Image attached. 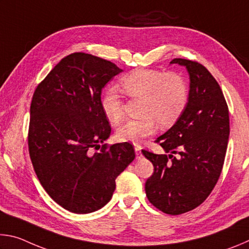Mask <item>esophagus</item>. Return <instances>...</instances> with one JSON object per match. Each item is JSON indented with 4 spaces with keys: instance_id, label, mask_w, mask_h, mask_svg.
I'll return each mask as SVG.
<instances>
[{
    "instance_id": "1",
    "label": "esophagus",
    "mask_w": 249,
    "mask_h": 249,
    "mask_svg": "<svg viewBox=\"0 0 249 249\" xmlns=\"http://www.w3.org/2000/svg\"><path fill=\"white\" fill-rule=\"evenodd\" d=\"M135 153H136V158L137 159H142V155L141 146H135Z\"/></svg>"
}]
</instances>
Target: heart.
<instances>
[{
  "label": "heart",
  "instance_id": "1",
  "mask_svg": "<svg viewBox=\"0 0 249 249\" xmlns=\"http://www.w3.org/2000/svg\"><path fill=\"white\" fill-rule=\"evenodd\" d=\"M120 84L129 98L142 100L141 119L126 121L116 129V137L121 142L140 144L156 132V122L162 127L172 125L187 107L189 87L178 72L136 69L125 74ZM101 107L111 123H117L123 117V100L115 88L103 92Z\"/></svg>",
  "mask_w": 249,
  "mask_h": 249
}]
</instances>
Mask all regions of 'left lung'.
<instances>
[{"instance_id":"8db88e82","label":"left lung","mask_w":249,"mask_h":249,"mask_svg":"<svg viewBox=\"0 0 249 249\" xmlns=\"http://www.w3.org/2000/svg\"><path fill=\"white\" fill-rule=\"evenodd\" d=\"M185 67L189 101L179 120L156 142L168 155L142 150L154 165L145 184L151 204L163 213L189 212L210 196L220 178L230 136L229 107L220 86L199 62L175 58Z\"/></svg>"}]
</instances>
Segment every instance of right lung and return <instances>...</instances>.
Instances as JSON below:
<instances>
[{"label": "right lung", "mask_w": 249, "mask_h": 249, "mask_svg": "<svg viewBox=\"0 0 249 249\" xmlns=\"http://www.w3.org/2000/svg\"><path fill=\"white\" fill-rule=\"evenodd\" d=\"M115 64L84 53L61 59L34 92L29 156L50 197L70 212L98 211L112 199L115 179L135 159L129 142L100 147L111 135L101 107L107 83L122 72Z\"/></svg>", "instance_id": "obj_1"}]
</instances>
